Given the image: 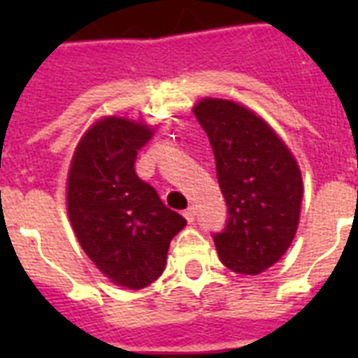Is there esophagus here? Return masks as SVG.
<instances>
[{
    "instance_id": "1",
    "label": "esophagus",
    "mask_w": 358,
    "mask_h": 358,
    "mask_svg": "<svg viewBox=\"0 0 358 358\" xmlns=\"http://www.w3.org/2000/svg\"><path fill=\"white\" fill-rule=\"evenodd\" d=\"M195 215H196V213H195V208H193V206H189L184 212V217L187 219V223H193V221H195Z\"/></svg>"
}]
</instances>
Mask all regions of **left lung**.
Returning <instances> with one entry per match:
<instances>
[{"label":"left lung","instance_id":"left-lung-1","mask_svg":"<svg viewBox=\"0 0 358 358\" xmlns=\"http://www.w3.org/2000/svg\"><path fill=\"white\" fill-rule=\"evenodd\" d=\"M206 131L227 224L213 236L219 258L241 275H258L288 250L299 224L303 180L277 134L252 111L217 98L193 109Z\"/></svg>","mask_w":358,"mask_h":358}]
</instances>
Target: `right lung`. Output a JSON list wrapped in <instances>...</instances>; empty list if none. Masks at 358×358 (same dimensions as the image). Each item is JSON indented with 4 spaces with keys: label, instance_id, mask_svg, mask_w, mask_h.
I'll list each match as a JSON object with an SVG mask.
<instances>
[{
    "label": "right lung",
    "instance_id": "obj_1",
    "mask_svg": "<svg viewBox=\"0 0 358 358\" xmlns=\"http://www.w3.org/2000/svg\"><path fill=\"white\" fill-rule=\"evenodd\" d=\"M150 135L143 122L102 119L76 148L66 187L80 245L111 282L129 289L162 275L171 239L185 227V219L135 173L137 152Z\"/></svg>",
    "mask_w": 358,
    "mask_h": 358
}]
</instances>
